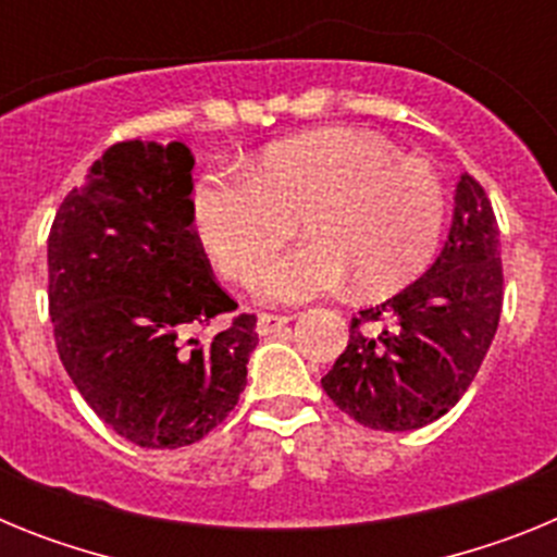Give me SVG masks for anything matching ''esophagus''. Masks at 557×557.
Segmentation results:
<instances>
[{
    "instance_id": "34e87169",
    "label": "esophagus",
    "mask_w": 557,
    "mask_h": 557,
    "mask_svg": "<svg viewBox=\"0 0 557 557\" xmlns=\"http://www.w3.org/2000/svg\"><path fill=\"white\" fill-rule=\"evenodd\" d=\"M289 323L287 314H259V321H256V332L268 337V334H275L278 329H284Z\"/></svg>"
}]
</instances>
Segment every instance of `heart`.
<instances>
[{
  "label": "heart",
  "mask_w": 557,
  "mask_h": 557,
  "mask_svg": "<svg viewBox=\"0 0 557 557\" xmlns=\"http://www.w3.org/2000/svg\"><path fill=\"white\" fill-rule=\"evenodd\" d=\"M191 225L225 275L245 282L301 214L304 243L256 273L264 304L293 307L357 282L398 287L426 268L446 223L444 181L421 159L354 127L275 141L248 172L191 186Z\"/></svg>",
  "instance_id": "obj_1"
}]
</instances>
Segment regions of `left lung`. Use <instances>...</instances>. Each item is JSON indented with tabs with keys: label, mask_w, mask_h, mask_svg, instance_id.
<instances>
[{
	"label": "left lung",
	"mask_w": 557,
	"mask_h": 557,
	"mask_svg": "<svg viewBox=\"0 0 557 557\" xmlns=\"http://www.w3.org/2000/svg\"><path fill=\"white\" fill-rule=\"evenodd\" d=\"M499 314V228L485 189L462 172L444 250L410 287L354 318L323 391L362 426L421 430L469 391Z\"/></svg>",
	"instance_id": "obj_1"
}]
</instances>
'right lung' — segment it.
<instances>
[{
  "instance_id": "1",
  "label": "right lung",
  "mask_w": 557,
  "mask_h": 557,
  "mask_svg": "<svg viewBox=\"0 0 557 557\" xmlns=\"http://www.w3.org/2000/svg\"><path fill=\"white\" fill-rule=\"evenodd\" d=\"M181 141H120L63 198L49 231V318L86 405L145 449L209 435L245 391L253 314L191 337L236 304L191 228Z\"/></svg>"
}]
</instances>
